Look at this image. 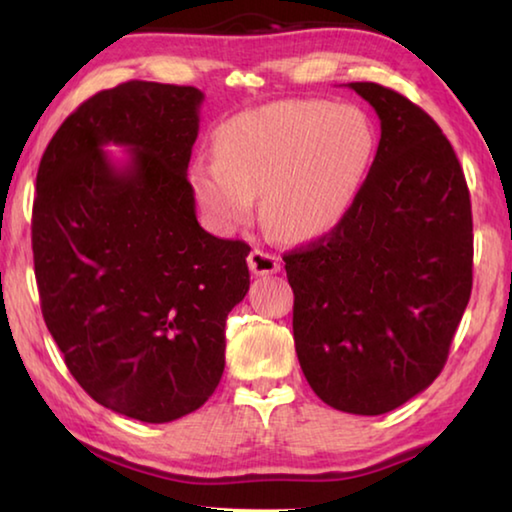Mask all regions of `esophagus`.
<instances>
[{
    "mask_svg": "<svg viewBox=\"0 0 512 512\" xmlns=\"http://www.w3.org/2000/svg\"><path fill=\"white\" fill-rule=\"evenodd\" d=\"M248 266L255 275H271V273L280 271V257L255 248V250H250V255H248Z\"/></svg>",
    "mask_w": 512,
    "mask_h": 512,
    "instance_id": "esophagus-1",
    "label": "esophagus"
}]
</instances>
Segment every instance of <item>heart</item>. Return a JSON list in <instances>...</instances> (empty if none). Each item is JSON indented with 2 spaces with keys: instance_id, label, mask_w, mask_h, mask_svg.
Returning a JSON list of instances; mask_svg holds the SVG:
<instances>
[{
  "instance_id": "1",
  "label": "heart",
  "mask_w": 512,
  "mask_h": 512,
  "mask_svg": "<svg viewBox=\"0 0 512 512\" xmlns=\"http://www.w3.org/2000/svg\"><path fill=\"white\" fill-rule=\"evenodd\" d=\"M375 133L359 108L316 99L241 112L216 133V160L192 167V187L216 228L246 225L262 196L275 237L311 241L332 232L357 203Z\"/></svg>"
}]
</instances>
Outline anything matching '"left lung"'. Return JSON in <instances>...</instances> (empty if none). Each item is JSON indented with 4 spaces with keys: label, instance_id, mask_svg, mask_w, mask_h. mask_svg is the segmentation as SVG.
<instances>
[{
    "label": "left lung",
    "instance_id": "obj_1",
    "mask_svg": "<svg viewBox=\"0 0 512 512\" xmlns=\"http://www.w3.org/2000/svg\"><path fill=\"white\" fill-rule=\"evenodd\" d=\"M381 137L350 214L284 255L293 341L325 404L381 415L443 370L472 293V205L440 126L400 92L348 83Z\"/></svg>",
    "mask_w": 512,
    "mask_h": 512
}]
</instances>
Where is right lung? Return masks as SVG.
<instances>
[{
    "label": "right lung",
    "mask_w": 512,
    "mask_h": 512,
    "mask_svg": "<svg viewBox=\"0 0 512 512\" xmlns=\"http://www.w3.org/2000/svg\"><path fill=\"white\" fill-rule=\"evenodd\" d=\"M203 92L128 81L69 115L40 160L31 244L47 329L94 402L171 422L210 400L225 318L250 287L244 241L196 219L187 180ZM126 145V165L102 151Z\"/></svg>",
    "instance_id": "1"
}]
</instances>
